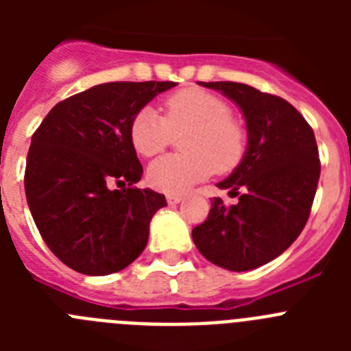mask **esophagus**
I'll return each mask as SVG.
<instances>
[{"label":"esophagus","mask_w":351,"mask_h":351,"mask_svg":"<svg viewBox=\"0 0 351 351\" xmlns=\"http://www.w3.org/2000/svg\"><path fill=\"white\" fill-rule=\"evenodd\" d=\"M182 200V195H167V202H169V206H176V204H179Z\"/></svg>","instance_id":"1"}]
</instances>
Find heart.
Masks as SVG:
<instances>
[{
    "instance_id": "heart-1",
    "label": "heart",
    "mask_w": 351,
    "mask_h": 351,
    "mask_svg": "<svg viewBox=\"0 0 351 351\" xmlns=\"http://www.w3.org/2000/svg\"><path fill=\"white\" fill-rule=\"evenodd\" d=\"M186 132L184 154H169L147 169L149 182L165 193H184L214 170L230 172L243 161L247 135L241 121L230 116L223 98L206 89L188 88L165 100V117L153 107L141 108L130 125L133 149L145 158L160 154L173 133Z\"/></svg>"
}]
</instances>
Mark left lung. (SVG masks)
Masks as SVG:
<instances>
[{
    "mask_svg": "<svg viewBox=\"0 0 351 351\" xmlns=\"http://www.w3.org/2000/svg\"><path fill=\"white\" fill-rule=\"evenodd\" d=\"M230 98L246 119L247 147L234 172L218 182L239 197L210 202L191 235L214 265L243 272L280 256L302 232L320 179L315 133L293 105L247 84L200 82Z\"/></svg>",
    "mask_w": 351,
    "mask_h": 351,
    "instance_id": "8db88e82",
    "label": "left lung"
}]
</instances>
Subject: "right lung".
Returning <instances> with one entry per match:
<instances>
[{"instance_id": "1", "label": "right lung", "mask_w": 351, "mask_h": 351, "mask_svg": "<svg viewBox=\"0 0 351 351\" xmlns=\"http://www.w3.org/2000/svg\"><path fill=\"white\" fill-rule=\"evenodd\" d=\"M173 86L154 80L93 86L54 105L31 138L27 206L49 250L73 271L112 274L144 251L149 223L167 200L135 186L142 165L130 125Z\"/></svg>"}]
</instances>
